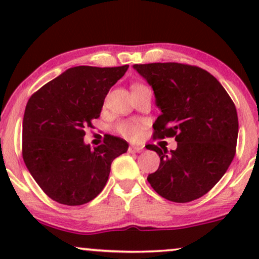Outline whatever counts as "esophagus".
Segmentation results:
<instances>
[{
  "mask_svg": "<svg viewBox=\"0 0 259 259\" xmlns=\"http://www.w3.org/2000/svg\"><path fill=\"white\" fill-rule=\"evenodd\" d=\"M127 151H129L130 153H140V152H142V151H144V147H141V146H129V148H127Z\"/></svg>",
  "mask_w": 259,
  "mask_h": 259,
  "instance_id": "1",
  "label": "esophagus"
}]
</instances>
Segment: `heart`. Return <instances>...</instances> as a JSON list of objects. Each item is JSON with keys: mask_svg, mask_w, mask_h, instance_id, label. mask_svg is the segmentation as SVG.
Wrapping results in <instances>:
<instances>
[{"mask_svg": "<svg viewBox=\"0 0 259 259\" xmlns=\"http://www.w3.org/2000/svg\"><path fill=\"white\" fill-rule=\"evenodd\" d=\"M145 85L142 84H134L133 88H144ZM117 132L120 134L121 136L126 139H135L140 133V124L135 123V121H120L117 124Z\"/></svg>", "mask_w": 259, "mask_h": 259, "instance_id": "obj_1", "label": "heart"}]
</instances>
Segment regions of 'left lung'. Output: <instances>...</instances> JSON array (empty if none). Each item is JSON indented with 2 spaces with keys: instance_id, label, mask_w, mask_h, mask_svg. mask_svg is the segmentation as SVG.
<instances>
[{
  "instance_id": "8db88e82",
  "label": "left lung",
  "mask_w": 259,
  "mask_h": 259,
  "mask_svg": "<svg viewBox=\"0 0 259 259\" xmlns=\"http://www.w3.org/2000/svg\"><path fill=\"white\" fill-rule=\"evenodd\" d=\"M152 86L160 115L153 139L175 138L177 150L147 145L160 163L147 181L165 200L186 203L222 179L236 153L239 120L233 100L212 74L183 63L135 64Z\"/></svg>"
}]
</instances>
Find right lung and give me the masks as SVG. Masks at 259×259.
Here are the masks:
<instances>
[{"instance_id": "1", "label": "right lung", "mask_w": 259, "mask_h": 259, "mask_svg": "<svg viewBox=\"0 0 259 259\" xmlns=\"http://www.w3.org/2000/svg\"><path fill=\"white\" fill-rule=\"evenodd\" d=\"M127 68H69L29 99L23 119V159L53 201L80 206L94 200L108 180L113 159L127 151L125 140L112 135L97 147L84 144L85 129L100 117L109 89Z\"/></svg>"}]
</instances>
